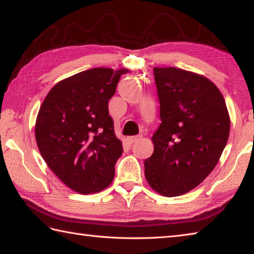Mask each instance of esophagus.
<instances>
[{
    "instance_id": "esophagus-1",
    "label": "esophagus",
    "mask_w": 254,
    "mask_h": 254,
    "mask_svg": "<svg viewBox=\"0 0 254 254\" xmlns=\"http://www.w3.org/2000/svg\"><path fill=\"white\" fill-rule=\"evenodd\" d=\"M142 138V136L141 135H136V136H130V137H127V142L130 143V144H134V143H136L137 141H139V139Z\"/></svg>"
}]
</instances>
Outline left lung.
Here are the masks:
<instances>
[{
	"mask_svg": "<svg viewBox=\"0 0 254 254\" xmlns=\"http://www.w3.org/2000/svg\"><path fill=\"white\" fill-rule=\"evenodd\" d=\"M160 104L154 153L145 159V178L164 196H179L197 187L227 144L230 119L213 82L177 67H154Z\"/></svg>",
	"mask_w": 254,
	"mask_h": 254,
	"instance_id": "1",
	"label": "left lung"
}]
</instances>
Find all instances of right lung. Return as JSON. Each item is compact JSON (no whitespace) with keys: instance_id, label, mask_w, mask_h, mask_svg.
Masks as SVG:
<instances>
[{"instance_id":"right-lung-1","label":"right lung","mask_w":254,"mask_h":254,"mask_svg":"<svg viewBox=\"0 0 254 254\" xmlns=\"http://www.w3.org/2000/svg\"><path fill=\"white\" fill-rule=\"evenodd\" d=\"M128 69L90 68L59 82L48 93L36 120L38 148L64 185L80 194L104 190L123 153L108 101Z\"/></svg>"}]
</instances>
